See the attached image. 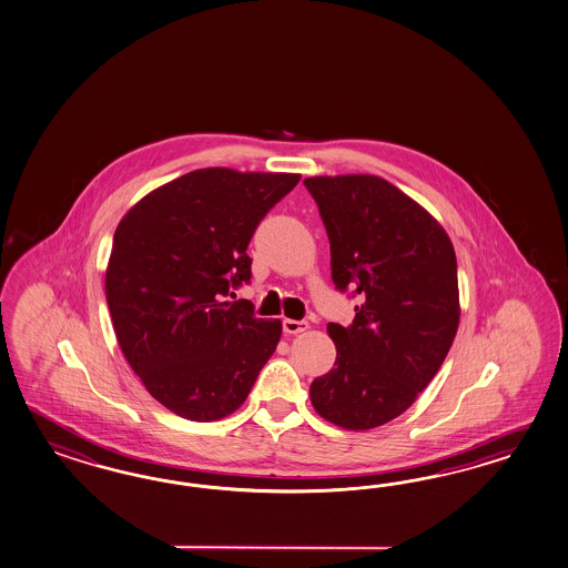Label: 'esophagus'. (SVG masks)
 Masks as SVG:
<instances>
[{
	"label": "esophagus",
	"instance_id": "obj_1",
	"mask_svg": "<svg viewBox=\"0 0 568 568\" xmlns=\"http://www.w3.org/2000/svg\"><path fill=\"white\" fill-rule=\"evenodd\" d=\"M282 327H284V333H288V335H296V333H303V331L308 329V323H306V321H294V318H284Z\"/></svg>",
	"mask_w": 568,
	"mask_h": 568
}]
</instances>
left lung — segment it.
<instances>
[{
	"instance_id": "obj_1",
	"label": "left lung",
	"mask_w": 568,
	"mask_h": 568,
	"mask_svg": "<svg viewBox=\"0 0 568 568\" xmlns=\"http://www.w3.org/2000/svg\"><path fill=\"white\" fill-rule=\"evenodd\" d=\"M331 245V277L359 298L349 327L329 323L333 368L311 384L318 415L372 429L409 409L458 331V265L446 231L376 175L306 178Z\"/></svg>"
}]
</instances>
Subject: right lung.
Wrapping results in <instances>:
<instances>
[{"label":"right lung","mask_w":568,"mask_h":568,"mask_svg":"<svg viewBox=\"0 0 568 568\" xmlns=\"http://www.w3.org/2000/svg\"><path fill=\"white\" fill-rule=\"evenodd\" d=\"M296 173L209 168L146 194L114 233L106 301L120 349L149 395L192 422L237 410L282 323L226 296L251 280L247 245Z\"/></svg>","instance_id":"right-lung-1"}]
</instances>
